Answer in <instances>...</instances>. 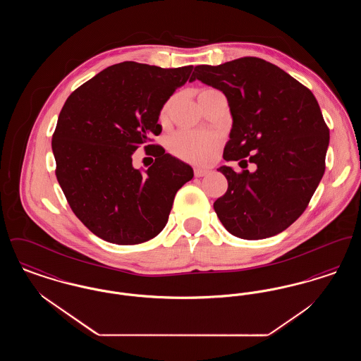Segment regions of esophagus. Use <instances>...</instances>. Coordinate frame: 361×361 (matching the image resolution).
<instances>
[{"instance_id": "34e87169", "label": "esophagus", "mask_w": 361, "mask_h": 361, "mask_svg": "<svg viewBox=\"0 0 361 361\" xmlns=\"http://www.w3.org/2000/svg\"><path fill=\"white\" fill-rule=\"evenodd\" d=\"M193 174H195L196 177H203V176L208 174V171H207V169H202V168H195V169H193Z\"/></svg>"}]
</instances>
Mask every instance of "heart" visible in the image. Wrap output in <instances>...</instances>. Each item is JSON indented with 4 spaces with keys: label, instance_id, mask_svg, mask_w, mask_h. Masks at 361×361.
I'll return each mask as SVG.
<instances>
[{
    "label": "heart",
    "instance_id": "heart-1",
    "mask_svg": "<svg viewBox=\"0 0 361 361\" xmlns=\"http://www.w3.org/2000/svg\"><path fill=\"white\" fill-rule=\"evenodd\" d=\"M165 114L166 106L162 111V116ZM168 145L173 154L195 164H204L215 153L219 145V135L207 131L181 130L173 134Z\"/></svg>",
    "mask_w": 361,
    "mask_h": 361
}]
</instances>
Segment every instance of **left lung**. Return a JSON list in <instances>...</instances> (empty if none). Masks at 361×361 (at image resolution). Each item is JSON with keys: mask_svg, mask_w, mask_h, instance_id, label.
Segmentation results:
<instances>
[{"mask_svg": "<svg viewBox=\"0 0 361 361\" xmlns=\"http://www.w3.org/2000/svg\"><path fill=\"white\" fill-rule=\"evenodd\" d=\"M199 80L222 90L233 116L226 161L242 172L224 173L228 187L214 209L224 228L242 240H264L290 227L309 206L325 173L329 128L309 87L256 56L219 66H196ZM256 163L255 173L245 171Z\"/></svg>", "mask_w": 361, "mask_h": 361, "instance_id": "8db88e82", "label": "left lung"}]
</instances>
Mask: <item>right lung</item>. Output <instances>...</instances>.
I'll return each mask as SVG.
<instances>
[{
    "label": "right lung",
    "instance_id": "1",
    "mask_svg": "<svg viewBox=\"0 0 361 361\" xmlns=\"http://www.w3.org/2000/svg\"><path fill=\"white\" fill-rule=\"evenodd\" d=\"M192 70L121 62L77 87L63 105L52 134L55 174L75 216L102 240L137 245L154 238L177 190L192 180L189 165L150 143L162 131L164 104ZM139 145L154 149L147 171L132 166Z\"/></svg>",
    "mask_w": 361,
    "mask_h": 361
}]
</instances>
